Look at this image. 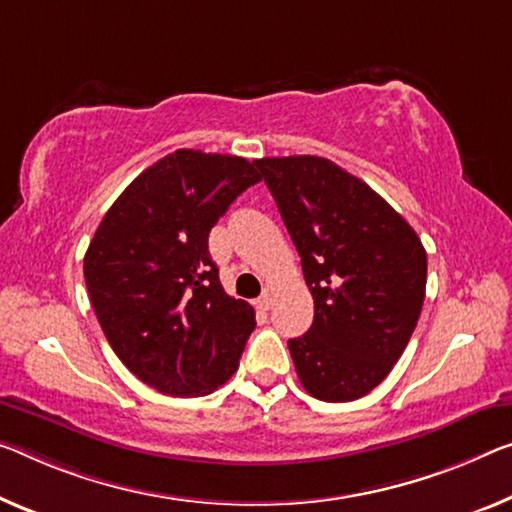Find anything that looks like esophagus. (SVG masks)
<instances>
[{
    "label": "esophagus",
    "instance_id": "1",
    "mask_svg": "<svg viewBox=\"0 0 512 512\" xmlns=\"http://www.w3.org/2000/svg\"><path fill=\"white\" fill-rule=\"evenodd\" d=\"M272 306V290L270 288H263V293H261V297H258V309H263V311H267Z\"/></svg>",
    "mask_w": 512,
    "mask_h": 512
}]
</instances>
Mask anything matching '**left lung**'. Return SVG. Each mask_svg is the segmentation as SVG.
<instances>
[{
  "mask_svg": "<svg viewBox=\"0 0 512 512\" xmlns=\"http://www.w3.org/2000/svg\"><path fill=\"white\" fill-rule=\"evenodd\" d=\"M302 258L313 325L290 338L302 387L327 403L373 391L410 343L426 297L419 235L364 180L316 155L254 162Z\"/></svg>",
  "mask_w": 512,
  "mask_h": 512,
  "instance_id": "left-lung-1",
  "label": "left lung"
}]
</instances>
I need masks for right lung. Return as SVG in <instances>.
Segmentation results:
<instances>
[{
    "label": "right lung",
    "mask_w": 512,
    "mask_h": 512,
    "mask_svg": "<svg viewBox=\"0 0 512 512\" xmlns=\"http://www.w3.org/2000/svg\"><path fill=\"white\" fill-rule=\"evenodd\" d=\"M258 180L245 157L180 148L125 187L86 249L102 332L160 393L206 396L238 371L256 313L224 293L208 235Z\"/></svg>",
    "instance_id": "1"
}]
</instances>
